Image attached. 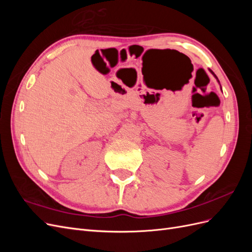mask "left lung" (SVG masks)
I'll return each mask as SVG.
<instances>
[{"label": "left lung", "instance_id": "1", "mask_svg": "<svg viewBox=\"0 0 252 252\" xmlns=\"http://www.w3.org/2000/svg\"><path fill=\"white\" fill-rule=\"evenodd\" d=\"M209 70H210V69H209ZM210 72H211V73H212V74H213V75H215V77H216V78H217V75H216V74H215V73H213V72H212V71H211V70H210ZM217 80H218V78H217ZM218 81H219V80H218ZM219 83H220V82H219Z\"/></svg>", "mask_w": 252, "mask_h": 252}]
</instances>
